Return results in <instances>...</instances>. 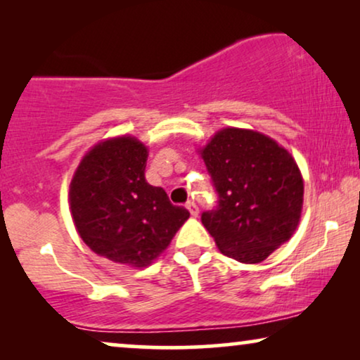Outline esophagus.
<instances>
[{
  "label": "esophagus",
  "mask_w": 360,
  "mask_h": 360,
  "mask_svg": "<svg viewBox=\"0 0 360 360\" xmlns=\"http://www.w3.org/2000/svg\"><path fill=\"white\" fill-rule=\"evenodd\" d=\"M186 208H188L191 216H198L200 210H198V206H196V203H193V201H188V203H186Z\"/></svg>",
  "instance_id": "1"
}]
</instances>
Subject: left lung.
Wrapping results in <instances>:
<instances>
[{"label": "left lung", "instance_id": "left-lung-1", "mask_svg": "<svg viewBox=\"0 0 360 360\" xmlns=\"http://www.w3.org/2000/svg\"><path fill=\"white\" fill-rule=\"evenodd\" d=\"M218 193L201 223L218 249L259 264L292 238L303 206V179L292 154L257 131L226 127L200 150Z\"/></svg>", "mask_w": 360, "mask_h": 360}]
</instances>
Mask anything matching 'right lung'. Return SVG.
Segmentation results:
<instances>
[{
  "mask_svg": "<svg viewBox=\"0 0 360 360\" xmlns=\"http://www.w3.org/2000/svg\"><path fill=\"white\" fill-rule=\"evenodd\" d=\"M147 147L121 136L96 144L70 184L75 228L93 252L131 267H147L188 219L165 190L146 180Z\"/></svg>",
  "mask_w": 360,
  "mask_h": 360,
  "instance_id": "add662e5",
  "label": "right lung"
}]
</instances>
